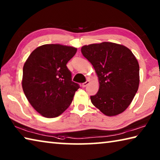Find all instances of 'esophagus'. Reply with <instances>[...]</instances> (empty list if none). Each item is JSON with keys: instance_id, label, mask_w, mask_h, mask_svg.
Masks as SVG:
<instances>
[{"instance_id": "34e87169", "label": "esophagus", "mask_w": 160, "mask_h": 160, "mask_svg": "<svg viewBox=\"0 0 160 160\" xmlns=\"http://www.w3.org/2000/svg\"><path fill=\"white\" fill-rule=\"evenodd\" d=\"M90 83V80H87L86 82H83L82 84V86L83 87V88H85V87L88 85V84Z\"/></svg>"}]
</instances>
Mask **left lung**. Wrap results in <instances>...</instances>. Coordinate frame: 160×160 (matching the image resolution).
Wrapping results in <instances>:
<instances>
[{"label": "left lung", "mask_w": 160, "mask_h": 160, "mask_svg": "<svg viewBox=\"0 0 160 160\" xmlns=\"http://www.w3.org/2000/svg\"><path fill=\"white\" fill-rule=\"evenodd\" d=\"M84 57L92 65L99 88L91 96L94 107L108 116L118 115L131 104L139 87V64L125 46L112 42L85 45Z\"/></svg>", "instance_id": "left-lung-1"}]
</instances>
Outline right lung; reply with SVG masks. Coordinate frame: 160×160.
Returning <instances> with one entry per match:
<instances>
[{
  "instance_id": "add662e5",
  "label": "right lung",
  "mask_w": 160,
  "mask_h": 160,
  "mask_svg": "<svg viewBox=\"0 0 160 160\" xmlns=\"http://www.w3.org/2000/svg\"><path fill=\"white\" fill-rule=\"evenodd\" d=\"M77 48L44 44L32 51L23 66L22 85L27 99L42 116L55 118L71 104L80 86L72 81L66 64Z\"/></svg>"
}]
</instances>
